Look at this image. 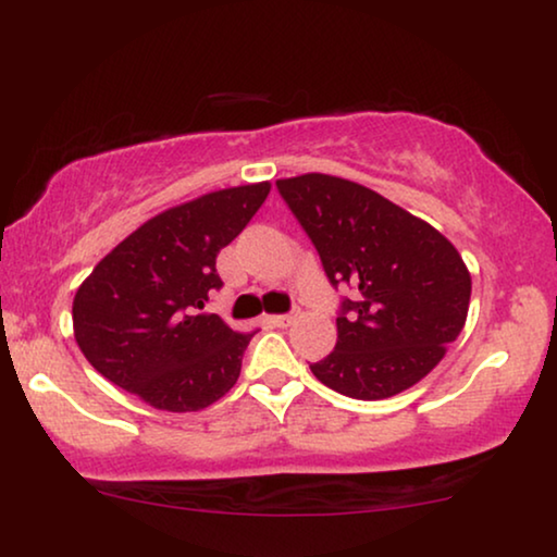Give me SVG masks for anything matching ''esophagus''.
<instances>
[{"instance_id":"1","label":"esophagus","mask_w":557,"mask_h":557,"mask_svg":"<svg viewBox=\"0 0 557 557\" xmlns=\"http://www.w3.org/2000/svg\"><path fill=\"white\" fill-rule=\"evenodd\" d=\"M296 319V314L292 311V314H276V317H271V324L273 326H288Z\"/></svg>"}]
</instances>
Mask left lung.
I'll return each instance as SVG.
<instances>
[{"mask_svg":"<svg viewBox=\"0 0 557 557\" xmlns=\"http://www.w3.org/2000/svg\"><path fill=\"white\" fill-rule=\"evenodd\" d=\"M278 195L314 243L342 296L337 345L309 364L319 383L357 400L408 391L441 362L467 322L471 276L459 250L423 220L330 174L278 180Z\"/></svg>","mask_w":557,"mask_h":557,"instance_id":"obj_1","label":"left lung"}]
</instances>
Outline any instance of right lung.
<instances>
[{
	"label": "right lung",
	"instance_id": "obj_1",
	"mask_svg": "<svg viewBox=\"0 0 557 557\" xmlns=\"http://www.w3.org/2000/svg\"><path fill=\"white\" fill-rule=\"evenodd\" d=\"M269 189V182L218 189L164 210L90 271L73 299V330L106 380L172 413L208 408L231 391L253 334L202 309L223 288L218 253Z\"/></svg>",
	"mask_w": 557,
	"mask_h": 557
}]
</instances>
